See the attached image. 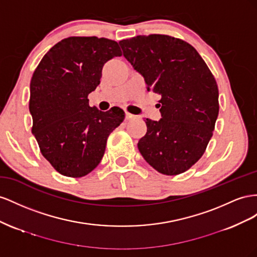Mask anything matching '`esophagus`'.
<instances>
[{"label":"esophagus","instance_id":"esophagus-1","mask_svg":"<svg viewBox=\"0 0 257 257\" xmlns=\"http://www.w3.org/2000/svg\"><path fill=\"white\" fill-rule=\"evenodd\" d=\"M135 115H133V114H130V113H126V119L127 120H130V119H134L135 118Z\"/></svg>","mask_w":257,"mask_h":257}]
</instances>
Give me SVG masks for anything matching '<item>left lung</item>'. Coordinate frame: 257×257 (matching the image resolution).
Returning <instances> with one entry per match:
<instances>
[{
  "label": "left lung",
  "mask_w": 257,
  "mask_h": 257,
  "mask_svg": "<svg viewBox=\"0 0 257 257\" xmlns=\"http://www.w3.org/2000/svg\"><path fill=\"white\" fill-rule=\"evenodd\" d=\"M119 45L148 90L161 97V118H146L139 151L159 173L185 172L201 158L213 135L219 109L213 74L190 44L169 35H138Z\"/></svg>",
  "instance_id": "8db88e82"
}]
</instances>
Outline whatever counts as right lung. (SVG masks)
Segmentation results:
<instances>
[{
    "mask_svg": "<svg viewBox=\"0 0 257 257\" xmlns=\"http://www.w3.org/2000/svg\"><path fill=\"white\" fill-rule=\"evenodd\" d=\"M120 56L115 41L71 36L51 47L33 73L29 101L32 134L42 155L65 177L91 172L104 155L109 134L124 118L119 107L101 112L88 103L103 65Z\"/></svg>",
    "mask_w": 257,
    "mask_h": 257,
    "instance_id": "add662e5",
    "label": "right lung"
}]
</instances>
